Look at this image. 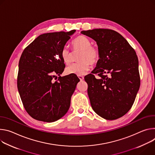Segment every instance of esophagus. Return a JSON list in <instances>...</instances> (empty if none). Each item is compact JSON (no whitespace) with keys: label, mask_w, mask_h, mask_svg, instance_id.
Here are the masks:
<instances>
[{"label":"esophagus","mask_w":155,"mask_h":155,"mask_svg":"<svg viewBox=\"0 0 155 155\" xmlns=\"http://www.w3.org/2000/svg\"><path fill=\"white\" fill-rule=\"evenodd\" d=\"M78 76V78H79V79L81 80V81H82L83 79H84V76H81V75H79V76Z\"/></svg>","instance_id":"34e87169"}]
</instances>
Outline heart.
Wrapping results in <instances>:
<instances>
[{
	"mask_svg": "<svg viewBox=\"0 0 155 155\" xmlns=\"http://www.w3.org/2000/svg\"><path fill=\"white\" fill-rule=\"evenodd\" d=\"M72 45L74 51H81L78 57L79 62L74 63L68 66L66 71L68 74L83 75L86 73L91 68V64H96L99 58L98 49L92 45V42L87 38L79 36L74 39ZM73 53L67 47H64L61 51V57L66 64H70L72 61Z\"/></svg>",
	"mask_w": 155,
	"mask_h": 155,
	"instance_id": "obj_1",
	"label": "heart"
}]
</instances>
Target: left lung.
Returning a JSON list of instances; mask_svg holds the SVG:
<instances>
[{"mask_svg":"<svg viewBox=\"0 0 155 155\" xmlns=\"http://www.w3.org/2000/svg\"><path fill=\"white\" fill-rule=\"evenodd\" d=\"M81 34L97 42L100 54L92 71L99 79L92 74L84 78L92 108L105 119L121 117L131 108L140 87L135 51L124 37L111 29H94Z\"/></svg>","mask_w":155,"mask_h":155,"instance_id":"obj_1","label":"left lung"}]
</instances>
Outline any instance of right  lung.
Segmentation results:
<instances>
[{"mask_svg": "<svg viewBox=\"0 0 155 155\" xmlns=\"http://www.w3.org/2000/svg\"><path fill=\"white\" fill-rule=\"evenodd\" d=\"M75 32L41 34L21 54L17 87L26 111L38 121L55 122L70 108L79 79L73 74L60 76L56 81L54 78L64 71L61 51Z\"/></svg>", "mask_w": 155, "mask_h": 155, "instance_id": "1", "label": "right lung"}]
</instances>
